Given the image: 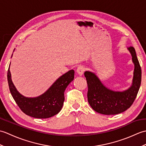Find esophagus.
I'll return each instance as SVG.
<instances>
[{
  "label": "esophagus",
  "mask_w": 146,
  "mask_h": 146,
  "mask_svg": "<svg viewBox=\"0 0 146 146\" xmlns=\"http://www.w3.org/2000/svg\"><path fill=\"white\" fill-rule=\"evenodd\" d=\"M85 67L83 66H82V65H80V66H79L78 67V68H77L76 71H77V73H78V75L80 76H81V75H83V73L85 71Z\"/></svg>",
  "instance_id": "esophagus-1"
}]
</instances>
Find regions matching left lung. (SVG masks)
Listing matches in <instances>:
<instances>
[{
  "mask_svg": "<svg viewBox=\"0 0 146 146\" xmlns=\"http://www.w3.org/2000/svg\"><path fill=\"white\" fill-rule=\"evenodd\" d=\"M134 64V76L131 87L123 92L108 89L95 73H84L88 85V102L95 111L104 115H116L127 110L134 103L141 83V68L132 46L128 48Z\"/></svg>",
  "mask_w": 146,
  "mask_h": 146,
  "instance_id": "left-lung-1",
  "label": "left lung"
}]
</instances>
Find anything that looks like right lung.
Returning <instances> with one entry per match:
<instances>
[{"mask_svg": "<svg viewBox=\"0 0 146 146\" xmlns=\"http://www.w3.org/2000/svg\"><path fill=\"white\" fill-rule=\"evenodd\" d=\"M74 75L73 70L68 71L61 76L45 93L35 98L26 97L19 94L12 83L9 68L7 80L12 97L24 113L34 118L47 119L56 115L61 110L64 101V90L73 80Z\"/></svg>", "mask_w": 146, "mask_h": 146, "instance_id": "obj_1", "label": "right lung"}]
</instances>
